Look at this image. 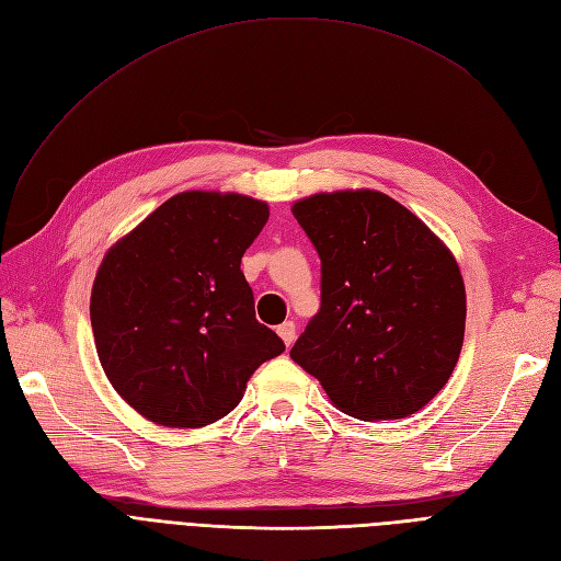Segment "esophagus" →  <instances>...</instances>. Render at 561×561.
I'll return each instance as SVG.
<instances>
[{"label":"esophagus","instance_id":"esophagus-1","mask_svg":"<svg viewBox=\"0 0 561 561\" xmlns=\"http://www.w3.org/2000/svg\"><path fill=\"white\" fill-rule=\"evenodd\" d=\"M278 336L283 339L285 342V346H293V342H295V322L293 320H285L283 325H278Z\"/></svg>","mask_w":561,"mask_h":561}]
</instances>
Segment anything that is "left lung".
<instances>
[{"mask_svg": "<svg viewBox=\"0 0 561 561\" xmlns=\"http://www.w3.org/2000/svg\"><path fill=\"white\" fill-rule=\"evenodd\" d=\"M293 215L320 257V311L290 358L336 410L404 419L449 381L466 332V285L451 250L375 190L320 192Z\"/></svg>", "mask_w": 561, "mask_h": 561, "instance_id": "8db88e82", "label": "left lung"}]
</instances>
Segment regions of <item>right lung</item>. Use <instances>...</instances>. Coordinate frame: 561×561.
<instances>
[{
    "label": "right lung",
    "instance_id": "right-lung-1",
    "mask_svg": "<svg viewBox=\"0 0 561 561\" xmlns=\"http://www.w3.org/2000/svg\"><path fill=\"white\" fill-rule=\"evenodd\" d=\"M268 219L264 201L182 192L100 262L91 325L100 365L135 412L203 428L241 402L248 379L285 351L254 318L241 257Z\"/></svg>",
    "mask_w": 561,
    "mask_h": 561
}]
</instances>
